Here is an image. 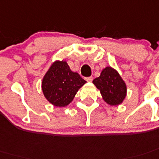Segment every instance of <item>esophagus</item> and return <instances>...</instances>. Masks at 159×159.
Segmentation results:
<instances>
[{"mask_svg":"<svg viewBox=\"0 0 159 159\" xmlns=\"http://www.w3.org/2000/svg\"><path fill=\"white\" fill-rule=\"evenodd\" d=\"M86 81H87V82H91L92 81H93V77H86Z\"/></svg>","mask_w":159,"mask_h":159,"instance_id":"34e87169","label":"esophagus"}]
</instances>
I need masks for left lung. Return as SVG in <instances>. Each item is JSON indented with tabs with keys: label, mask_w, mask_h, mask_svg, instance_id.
Returning a JSON list of instances; mask_svg holds the SVG:
<instances>
[{
	"label": "left lung",
	"mask_w": 159,
	"mask_h": 159,
	"mask_svg": "<svg viewBox=\"0 0 159 159\" xmlns=\"http://www.w3.org/2000/svg\"><path fill=\"white\" fill-rule=\"evenodd\" d=\"M93 83L100 90L103 100L111 106L120 104L126 97V84L113 68L107 66L102 69L99 77L93 80Z\"/></svg>",
	"instance_id": "8db88e82"
}]
</instances>
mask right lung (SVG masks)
Segmentation results:
<instances>
[{"instance_id":"obj_1","label":"right lung","mask_w":159,"mask_h":159,"mask_svg":"<svg viewBox=\"0 0 159 159\" xmlns=\"http://www.w3.org/2000/svg\"><path fill=\"white\" fill-rule=\"evenodd\" d=\"M86 82L78 73L72 71L66 61H57L43 78L42 90L45 98L55 107H65Z\"/></svg>"}]
</instances>
